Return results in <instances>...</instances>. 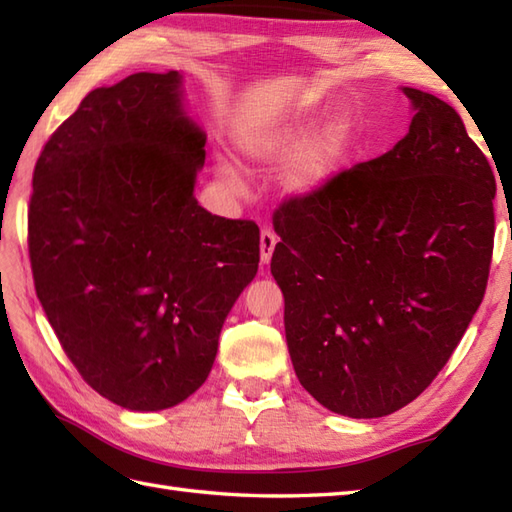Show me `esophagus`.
<instances>
[{"label":"esophagus","instance_id":"34e87169","mask_svg":"<svg viewBox=\"0 0 512 512\" xmlns=\"http://www.w3.org/2000/svg\"><path fill=\"white\" fill-rule=\"evenodd\" d=\"M275 246H277V235L270 231V228H262V233H259V259H262V264H270Z\"/></svg>","mask_w":512,"mask_h":512}]
</instances>
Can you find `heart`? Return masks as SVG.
Wrapping results in <instances>:
<instances>
[{"mask_svg":"<svg viewBox=\"0 0 512 512\" xmlns=\"http://www.w3.org/2000/svg\"><path fill=\"white\" fill-rule=\"evenodd\" d=\"M354 145V123L347 116H336L319 127V118L262 127L239 140V154L246 162L262 167L290 165L284 176V189L290 195H312L321 191L345 165ZM222 178H233L222 169Z\"/></svg>","mask_w":512,"mask_h":512,"instance_id":"heart-1","label":"heart"}]
</instances>
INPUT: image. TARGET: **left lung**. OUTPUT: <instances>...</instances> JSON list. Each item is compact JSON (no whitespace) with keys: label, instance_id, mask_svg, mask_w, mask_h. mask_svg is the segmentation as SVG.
<instances>
[{"label":"left lung","instance_id":"8db88e82","mask_svg":"<svg viewBox=\"0 0 512 512\" xmlns=\"http://www.w3.org/2000/svg\"><path fill=\"white\" fill-rule=\"evenodd\" d=\"M400 90L407 136L273 217L292 367L347 418L389 416L431 385L480 308L493 255L486 156L449 103Z\"/></svg>","mask_w":512,"mask_h":512}]
</instances>
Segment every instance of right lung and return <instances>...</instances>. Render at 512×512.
<instances>
[{
	"label": "right lung",
	"instance_id": "1",
	"mask_svg": "<svg viewBox=\"0 0 512 512\" xmlns=\"http://www.w3.org/2000/svg\"><path fill=\"white\" fill-rule=\"evenodd\" d=\"M206 134L182 74L96 88L43 147L28 248L43 312L92 389L129 411L187 400L255 279L259 228L195 200Z\"/></svg>",
	"mask_w": 512,
	"mask_h": 512
}]
</instances>
